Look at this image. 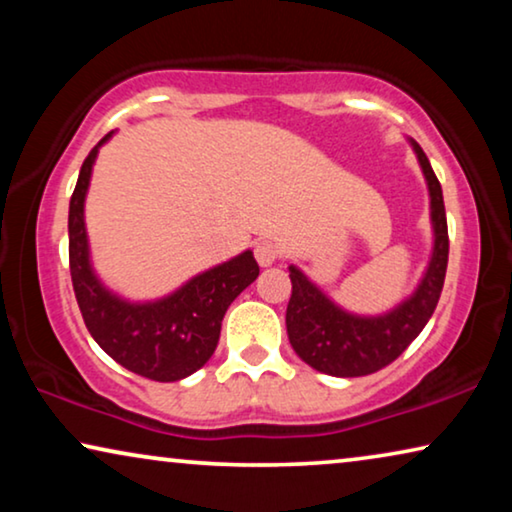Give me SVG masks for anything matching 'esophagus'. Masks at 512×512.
I'll list each match as a JSON object with an SVG mask.
<instances>
[{"label":"esophagus","mask_w":512,"mask_h":512,"mask_svg":"<svg viewBox=\"0 0 512 512\" xmlns=\"http://www.w3.org/2000/svg\"><path fill=\"white\" fill-rule=\"evenodd\" d=\"M277 244L275 242H270V240H261V242H256V247H254V256H256V261H258V265H261V268H268V265H272L277 261Z\"/></svg>","instance_id":"34e87169"}]
</instances>
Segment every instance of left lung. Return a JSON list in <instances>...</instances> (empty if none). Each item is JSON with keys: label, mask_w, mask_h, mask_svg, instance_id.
<instances>
[{"label": "left lung", "mask_w": 512, "mask_h": 512, "mask_svg": "<svg viewBox=\"0 0 512 512\" xmlns=\"http://www.w3.org/2000/svg\"><path fill=\"white\" fill-rule=\"evenodd\" d=\"M408 144L415 151L429 191L433 233L429 263L410 296L398 300L387 312L356 314L335 303L298 265L289 263L293 291L286 307V333L293 352L319 373L361 377L389 366L422 333L438 305L450 254L443 188L422 146L412 137H408Z\"/></svg>", "instance_id": "left-lung-1"}]
</instances>
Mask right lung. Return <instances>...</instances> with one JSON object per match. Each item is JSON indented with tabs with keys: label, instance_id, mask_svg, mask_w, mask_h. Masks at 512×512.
Instances as JSON below:
<instances>
[{
	"label": "right lung",
	"instance_id": "right-lung-1",
	"mask_svg": "<svg viewBox=\"0 0 512 512\" xmlns=\"http://www.w3.org/2000/svg\"><path fill=\"white\" fill-rule=\"evenodd\" d=\"M102 137L83 160L69 200V272L90 335L116 363L156 382H177L212 359L230 303L258 277L254 251L198 272L153 300H130L97 275L86 228V195Z\"/></svg>",
	"mask_w": 512,
	"mask_h": 512
}]
</instances>
